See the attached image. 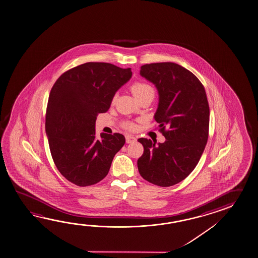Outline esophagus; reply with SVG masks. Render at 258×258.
I'll return each mask as SVG.
<instances>
[{
	"label": "esophagus",
	"mask_w": 258,
	"mask_h": 258,
	"mask_svg": "<svg viewBox=\"0 0 258 258\" xmlns=\"http://www.w3.org/2000/svg\"><path fill=\"white\" fill-rule=\"evenodd\" d=\"M136 138L132 135H126V143H133L136 141Z\"/></svg>",
	"instance_id": "34e87169"
}]
</instances>
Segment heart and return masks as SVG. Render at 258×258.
Returning a JSON list of instances; mask_svg holds the SVG:
<instances>
[{"instance_id": "1", "label": "heart", "mask_w": 258, "mask_h": 258, "mask_svg": "<svg viewBox=\"0 0 258 258\" xmlns=\"http://www.w3.org/2000/svg\"><path fill=\"white\" fill-rule=\"evenodd\" d=\"M132 91L137 99L145 96V95H148V94H154V89L152 88V87L149 84L144 82L134 83L132 86ZM113 100H115V97L113 98ZM123 126L126 130H131V131L135 128V125L132 122L123 123Z\"/></svg>"}]
</instances>
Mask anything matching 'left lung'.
Segmentation results:
<instances>
[{
  "mask_svg": "<svg viewBox=\"0 0 258 258\" xmlns=\"http://www.w3.org/2000/svg\"><path fill=\"white\" fill-rule=\"evenodd\" d=\"M141 76L159 93L154 118L166 141L139 139L144 152L138 169L149 182L169 187L184 180L199 162L208 140L209 104L203 84L178 63H147Z\"/></svg>",
  "mask_w": 258,
  "mask_h": 258,
  "instance_id": "obj_1",
  "label": "left lung"
}]
</instances>
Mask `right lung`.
Listing matches in <instances>:
<instances>
[{"instance_id":"obj_1","label":"right lung","mask_w":258,"mask_h":258,"mask_svg":"<svg viewBox=\"0 0 258 258\" xmlns=\"http://www.w3.org/2000/svg\"><path fill=\"white\" fill-rule=\"evenodd\" d=\"M132 76L131 68L88 62L61 75L51 89L45 117L49 148L57 170L74 184L102 180L125 144L119 133H101L97 140L95 126L97 115L108 110Z\"/></svg>"}]
</instances>
